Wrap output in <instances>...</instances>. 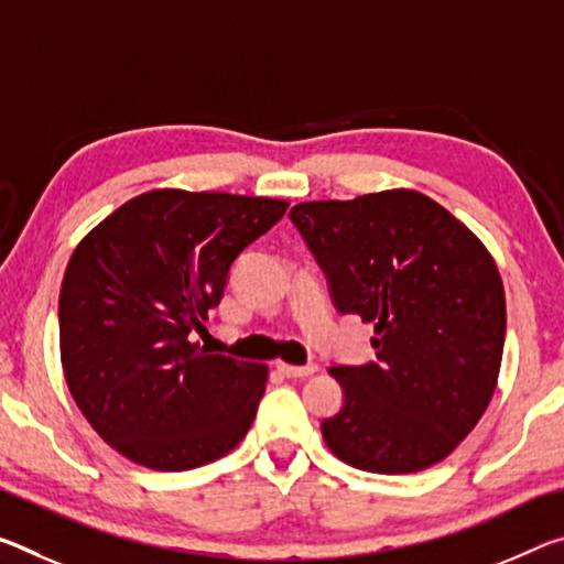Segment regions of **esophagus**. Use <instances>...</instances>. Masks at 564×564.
<instances>
[{
  "mask_svg": "<svg viewBox=\"0 0 564 564\" xmlns=\"http://www.w3.org/2000/svg\"><path fill=\"white\" fill-rule=\"evenodd\" d=\"M279 371L283 373V377H289V379H306V377H311V373H314V371H318V366H316V364L293 366V364L279 361Z\"/></svg>",
  "mask_w": 564,
  "mask_h": 564,
  "instance_id": "34e87169",
  "label": "esophagus"
}]
</instances>
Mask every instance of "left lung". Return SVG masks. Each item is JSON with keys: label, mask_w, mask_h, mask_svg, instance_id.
<instances>
[{"label": "left lung", "mask_w": 564, "mask_h": 564, "mask_svg": "<svg viewBox=\"0 0 564 564\" xmlns=\"http://www.w3.org/2000/svg\"><path fill=\"white\" fill-rule=\"evenodd\" d=\"M289 216L336 308L373 324L377 364L330 369L346 399L321 424L326 446L377 475L449 457L487 411L502 366L505 285L487 246L409 187L299 203Z\"/></svg>", "instance_id": "1"}]
</instances>
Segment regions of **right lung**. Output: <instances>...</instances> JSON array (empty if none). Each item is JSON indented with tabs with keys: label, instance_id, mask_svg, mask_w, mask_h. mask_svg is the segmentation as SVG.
I'll return each mask as SVG.
<instances>
[{
	"label": "right lung",
	"instance_id": "add662e5",
	"mask_svg": "<svg viewBox=\"0 0 564 564\" xmlns=\"http://www.w3.org/2000/svg\"><path fill=\"white\" fill-rule=\"evenodd\" d=\"M289 200L155 187L79 240L59 289V359L77 409L115 452L155 471L226 457L248 434L265 364L187 338L230 263Z\"/></svg>",
	"mask_w": 564,
	"mask_h": 564
}]
</instances>
